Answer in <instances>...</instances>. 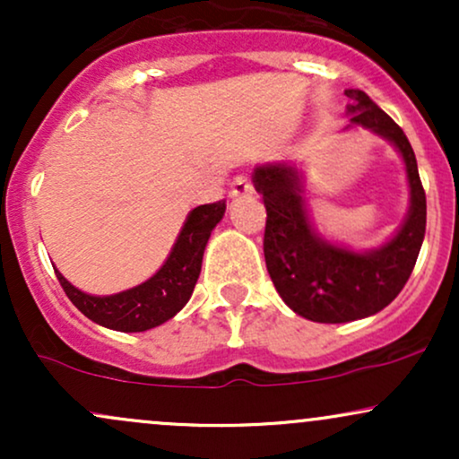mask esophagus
Here are the masks:
<instances>
[{
	"label": "esophagus",
	"instance_id": "34e87169",
	"mask_svg": "<svg viewBox=\"0 0 459 459\" xmlns=\"http://www.w3.org/2000/svg\"><path fill=\"white\" fill-rule=\"evenodd\" d=\"M230 198H246V196H252L255 194V187H252V183L247 181V177L239 175L233 178V183H230Z\"/></svg>",
	"mask_w": 459,
	"mask_h": 459
}]
</instances>
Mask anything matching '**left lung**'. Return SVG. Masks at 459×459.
Returning a JSON list of instances; mask_svg holds the SVG:
<instances>
[{"mask_svg":"<svg viewBox=\"0 0 459 459\" xmlns=\"http://www.w3.org/2000/svg\"><path fill=\"white\" fill-rule=\"evenodd\" d=\"M345 94L351 99L345 131H371L391 142L403 160L410 207L394 235L365 252L334 244L310 222L304 172L296 163H261L252 175L267 212L263 252L273 287L293 313L319 324H345L386 308L414 270L428 220L416 157L402 127L362 91Z\"/></svg>","mask_w":459,"mask_h":459,"instance_id":"obj_1","label":"left lung"}]
</instances>
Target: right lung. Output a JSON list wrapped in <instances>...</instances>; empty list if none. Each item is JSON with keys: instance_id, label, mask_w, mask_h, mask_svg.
<instances>
[{"instance_id": "add662e5", "label": "right lung", "mask_w": 459, "mask_h": 459, "mask_svg": "<svg viewBox=\"0 0 459 459\" xmlns=\"http://www.w3.org/2000/svg\"><path fill=\"white\" fill-rule=\"evenodd\" d=\"M226 203L200 204L187 213L170 255L149 281L114 296H91L56 270L57 281L75 307L103 328L144 332L166 324L187 304L203 267V255L212 230L224 218Z\"/></svg>"}]
</instances>
